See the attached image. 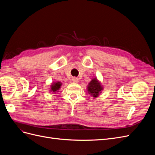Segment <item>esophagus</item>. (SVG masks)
Here are the masks:
<instances>
[{
    "instance_id": "obj_1",
    "label": "esophagus",
    "mask_w": 155,
    "mask_h": 155,
    "mask_svg": "<svg viewBox=\"0 0 155 155\" xmlns=\"http://www.w3.org/2000/svg\"><path fill=\"white\" fill-rule=\"evenodd\" d=\"M72 81L74 83H78L79 79H78V78H77L76 77H74V78H72Z\"/></svg>"
}]
</instances>
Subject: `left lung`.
<instances>
[{
  "label": "left lung",
  "mask_w": 155,
  "mask_h": 155,
  "mask_svg": "<svg viewBox=\"0 0 155 155\" xmlns=\"http://www.w3.org/2000/svg\"><path fill=\"white\" fill-rule=\"evenodd\" d=\"M88 92L93 96V97H96L99 96L100 94L103 90V87L100 83L97 81L96 78H94L92 81L89 83L87 87Z\"/></svg>",
  "instance_id": "8db88e82"
}]
</instances>
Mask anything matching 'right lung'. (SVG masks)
Instances as JSON below:
<instances>
[{"instance_id":"1","label":"right lung","mask_w":155,"mask_h":155,"mask_svg":"<svg viewBox=\"0 0 155 155\" xmlns=\"http://www.w3.org/2000/svg\"><path fill=\"white\" fill-rule=\"evenodd\" d=\"M62 83L61 82H55L54 83H52V85H51V88H50V91L51 92L55 93L56 92H58L59 90V88H61V86Z\"/></svg>"}]
</instances>
